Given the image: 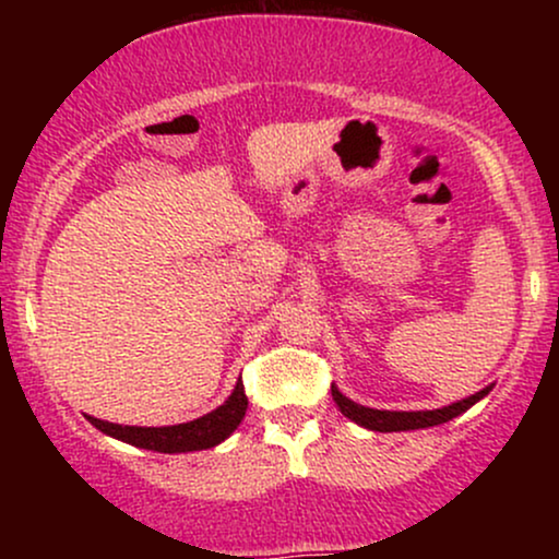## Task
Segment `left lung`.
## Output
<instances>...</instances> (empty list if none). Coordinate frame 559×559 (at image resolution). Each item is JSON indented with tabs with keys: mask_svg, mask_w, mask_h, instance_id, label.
Here are the masks:
<instances>
[{
	"mask_svg": "<svg viewBox=\"0 0 559 559\" xmlns=\"http://www.w3.org/2000/svg\"><path fill=\"white\" fill-rule=\"evenodd\" d=\"M489 391H491V386L478 391V394L467 396V400H463V402L449 404V407L420 409V413H391V409L362 407V404L346 400V396L336 386H331V396H333V402L338 404V409H342L346 418L355 420L357 426L370 428V431L389 433V431H415V428H431V426H439V423L457 418V415H463L467 407H473V404H476L478 400H484Z\"/></svg>",
	"mask_w": 559,
	"mask_h": 559,
	"instance_id": "8db88e82",
	"label": "left lung"
}]
</instances>
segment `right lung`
I'll return each instance as SVG.
<instances>
[{
	"label": "right lung",
	"instance_id": "obj_1",
	"mask_svg": "<svg viewBox=\"0 0 559 559\" xmlns=\"http://www.w3.org/2000/svg\"><path fill=\"white\" fill-rule=\"evenodd\" d=\"M247 394H243V383L239 378L234 394L228 396L226 404L213 409V413L202 415V418L181 423V426H163V428H139V426H118V423H105L99 418L86 415L88 423L94 428H99L102 433L112 436V439L126 441V444L152 449V452H197V449H210L217 447L221 441H226L230 433L236 431L243 413H247Z\"/></svg>",
	"mask_w": 559,
	"mask_h": 559
}]
</instances>
